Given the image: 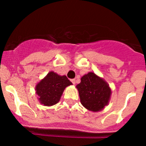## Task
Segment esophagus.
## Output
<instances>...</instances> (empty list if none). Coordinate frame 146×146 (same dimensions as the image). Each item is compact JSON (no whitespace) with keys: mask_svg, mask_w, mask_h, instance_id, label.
I'll return each instance as SVG.
<instances>
[{"mask_svg":"<svg viewBox=\"0 0 146 146\" xmlns=\"http://www.w3.org/2000/svg\"><path fill=\"white\" fill-rule=\"evenodd\" d=\"M71 81H72V83H73V84H74V85L76 83L75 79H72V80H71Z\"/></svg>","mask_w":146,"mask_h":146,"instance_id":"34e87169","label":"esophagus"}]
</instances>
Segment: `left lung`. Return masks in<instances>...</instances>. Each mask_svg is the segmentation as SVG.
Segmentation results:
<instances>
[{
    "mask_svg": "<svg viewBox=\"0 0 146 146\" xmlns=\"http://www.w3.org/2000/svg\"><path fill=\"white\" fill-rule=\"evenodd\" d=\"M81 104L88 110H102L109 102L111 90L103 79L89 72L81 78L77 86Z\"/></svg>",
    "mask_w": 146,
    "mask_h": 146,
    "instance_id": "left-lung-1",
    "label": "left lung"
}]
</instances>
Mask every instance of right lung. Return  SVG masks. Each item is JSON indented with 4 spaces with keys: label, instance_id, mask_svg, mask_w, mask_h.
Wrapping results in <instances>:
<instances>
[{
    "label": "right lung",
    "instance_id": "right-lung-1",
    "mask_svg": "<svg viewBox=\"0 0 146 146\" xmlns=\"http://www.w3.org/2000/svg\"><path fill=\"white\" fill-rule=\"evenodd\" d=\"M72 84L66 76H60L50 72L36 85V93L42 104L45 106H52L58 102L65 88Z\"/></svg>",
    "mask_w": 146,
    "mask_h": 146
}]
</instances>
